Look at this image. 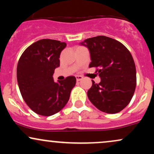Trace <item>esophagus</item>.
I'll return each instance as SVG.
<instances>
[{
  "label": "esophagus",
  "instance_id": "34e87169",
  "mask_svg": "<svg viewBox=\"0 0 154 154\" xmlns=\"http://www.w3.org/2000/svg\"><path fill=\"white\" fill-rule=\"evenodd\" d=\"M82 79H83V77H82V76H79V75L76 76V79H77V82H79V81H81Z\"/></svg>",
  "mask_w": 154,
  "mask_h": 154
}]
</instances>
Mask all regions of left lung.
Returning <instances> with one entry per match:
<instances>
[{
    "mask_svg": "<svg viewBox=\"0 0 154 154\" xmlns=\"http://www.w3.org/2000/svg\"><path fill=\"white\" fill-rule=\"evenodd\" d=\"M80 45L91 55L89 67H96L100 82L92 80L88 97L98 109L116 114L131 100L136 87V69L133 58L120 42L106 36L86 39Z\"/></svg>",
    "mask_w": 154,
    "mask_h": 154,
    "instance_id": "8db88e82",
    "label": "left lung"
}]
</instances>
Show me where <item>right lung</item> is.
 <instances>
[{
    "mask_svg": "<svg viewBox=\"0 0 154 154\" xmlns=\"http://www.w3.org/2000/svg\"><path fill=\"white\" fill-rule=\"evenodd\" d=\"M66 43L43 39L24 51L17 65L19 91L27 106L36 114L51 116L67 103L76 84L74 76L54 82L55 69L60 66V54Z\"/></svg>",
    "mask_w": 154,
    "mask_h": 154,
    "instance_id": "add662e5",
    "label": "right lung"
}]
</instances>
